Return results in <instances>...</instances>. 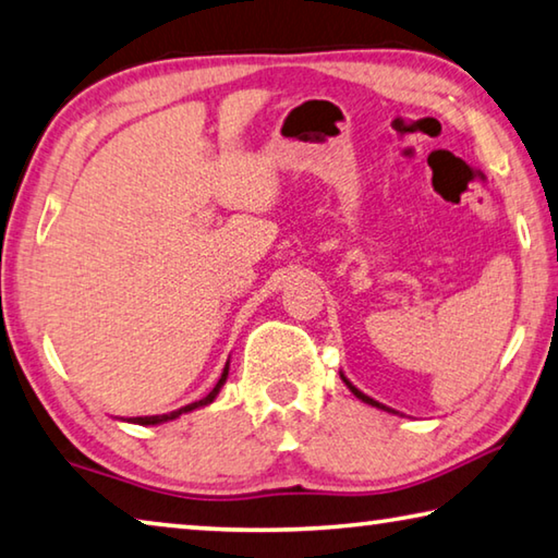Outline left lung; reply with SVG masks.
<instances>
[{
    "label": "left lung",
    "instance_id": "1",
    "mask_svg": "<svg viewBox=\"0 0 558 558\" xmlns=\"http://www.w3.org/2000/svg\"><path fill=\"white\" fill-rule=\"evenodd\" d=\"M340 377H342V383L350 387V392L357 397V400H362V402H365V404H373V407H377V410H385V412H392V414H395V410H392V407H385L383 402H377V400H373V397H367L365 392H360V390H357V387H355V385H352V383H350V379H348V377H344L342 373H340Z\"/></svg>",
    "mask_w": 558,
    "mask_h": 558
}]
</instances>
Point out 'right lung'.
<instances>
[{
    "label": "right lung",
    "mask_w": 558,
    "mask_h": 558,
    "mask_svg": "<svg viewBox=\"0 0 558 558\" xmlns=\"http://www.w3.org/2000/svg\"><path fill=\"white\" fill-rule=\"evenodd\" d=\"M226 379H228V362H226L223 373H220V379L216 383V387H214V390H210L206 397H203V400L185 404V407H181V410H173V412H168V414H151V417H131L129 422H134V424H163V422H171V420H175V417H181V414H185V412L198 410V407H206V404H210V402L216 400L218 392H220V387L226 385Z\"/></svg>",
    "instance_id": "1"
}]
</instances>
